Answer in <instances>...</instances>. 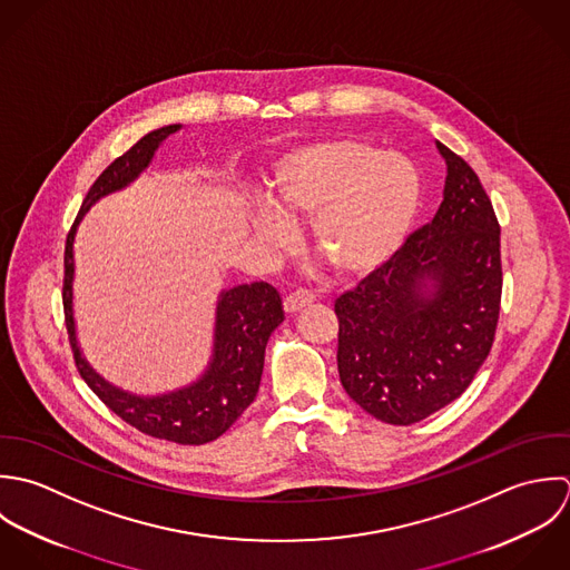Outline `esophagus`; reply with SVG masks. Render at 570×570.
<instances>
[{
    "label": "esophagus",
    "instance_id": "esophagus-1",
    "mask_svg": "<svg viewBox=\"0 0 570 570\" xmlns=\"http://www.w3.org/2000/svg\"><path fill=\"white\" fill-rule=\"evenodd\" d=\"M315 302V295L311 291H295L284 299V308L286 313H299L302 308L311 306Z\"/></svg>",
    "mask_w": 570,
    "mask_h": 570
}]
</instances>
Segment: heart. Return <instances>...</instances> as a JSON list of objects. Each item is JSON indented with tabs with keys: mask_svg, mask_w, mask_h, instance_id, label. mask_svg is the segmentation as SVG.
<instances>
[{
	"mask_svg": "<svg viewBox=\"0 0 570 570\" xmlns=\"http://www.w3.org/2000/svg\"><path fill=\"white\" fill-rule=\"evenodd\" d=\"M423 183L416 165L356 136H333L286 151L268 180L271 205L250 218L253 237L279 250L284 218L308 216V244L342 277L383 266L416 220Z\"/></svg>",
	"mask_w": 570,
	"mask_h": 570,
	"instance_id": "obj_1",
	"label": "heart"
}]
</instances>
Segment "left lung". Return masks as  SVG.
Listing matches in <instances>:
<instances>
[{"mask_svg":"<svg viewBox=\"0 0 570 570\" xmlns=\"http://www.w3.org/2000/svg\"><path fill=\"white\" fill-rule=\"evenodd\" d=\"M448 165L430 225L335 302L347 396L374 419L412 425L455 401L484 363L502 295L500 225L475 171Z\"/></svg>","mask_w":570,"mask_h":570,"instance_id":"8db88e82","label":"left lung"}]
</instances>
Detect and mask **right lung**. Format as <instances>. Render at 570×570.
Listing matches in <instances>:
<instances>
[{"label": "right lung", "mask_w": 570, "mask_h": 570, "mask_svg": "<svg viewBox=\"0 0 570 570\" xmlns=\"http://www.w3.org/2000/svg\"><path fill=\"white\" fill-rule=\"evenodd\" d=\"M180 127L183 125H165L145 134L131 149L118 156L90 187L66 239L63 311L79 374L116 416L154 439L178 445H205L227 432L253 403L259 390L266 343L273 331L284 322L282 297L271 284H239L225 288L218 295L214 347L205 372L194 383L165 394L127 392L104 379L83 356L75 324L72 286L77 228L92 205L129 187L151 165L158 147Z\"/></svg>", "instance_id": "right-lung-1"}]
</instances>
